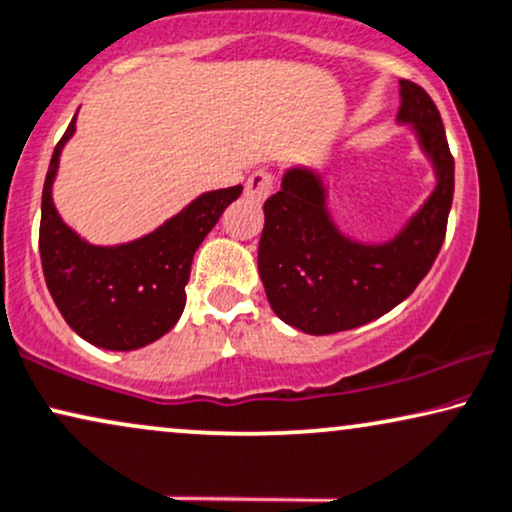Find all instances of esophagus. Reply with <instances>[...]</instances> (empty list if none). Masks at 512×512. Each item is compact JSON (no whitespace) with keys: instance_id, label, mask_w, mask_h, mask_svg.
Returning a JSON list of instances; mask_svg holds the SVG:
<instances>
[{"instance_id":"obj_1","label":"esophagus","mask_w":512,"mask_h":512,"mask_svg":"<svg viewBox=\"0 0 512 512\" xmlns=\"http://www.w3.org/2000/svg\"><path fill=\"white\" fill-rule=\"evenodd\" d=\"M274 191H276V179L269 170H255L248 177V181H245V196L255 200V203L267 200Z\"/></svg>"}]
</instances>
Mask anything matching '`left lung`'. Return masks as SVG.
I'll return each mask as SVG.
<instances>
[{"label":"left lung","mask_w":512,"mask_h":512,"mask_svg":"<svg viewBox=\"0 0 512 512\" xmlns=\"http://www.w3.org/2000/svg\"><path fill=\"white\" fill-rule=\"evenodd\" d=\"M399 87L397 120L413 127L437 186L392 241L342 236L328 215L321 177L307 167L283 174L281 191L264 203L260 276L271 309L297 331L331 335L378 319L404 302L437 260L454 200V155L430 94L409 80Z\"/></svg>","instance_id":"1"}]
</instances>
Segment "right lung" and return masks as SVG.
I'll return each mask as SVG.
<instances>
[{
    "label": "right lung",
    "mask_w": 512,
    "mask_h": 512,
    "mask_svg": "<svg viewBox=\"0 0 512 512\" xmlns=\"http://www.w3.org/2000/svg\"><path fill=\"white\" fill-rule=\"evenodd\" d=\"M75 118L51 155L42 191L40 257L58 312L94 347L129 352L155 342L179 321L198 245L243 186L203 193L151 234L122 245H92L54 208L51 186Z\"/></svg>",
    "instance_id": "1"
}]
</instances>
